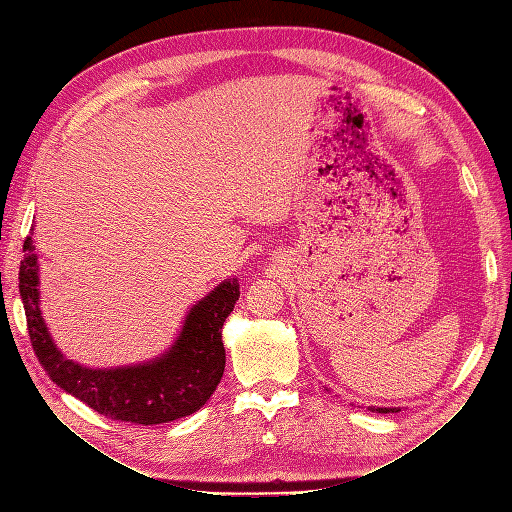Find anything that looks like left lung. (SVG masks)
I'll return each mask as SVG.
<instances>
[{
  "label": "left lung",
  "mask_w": 512,
  "mask_h": 512,
  "mask_svg": "<svg viewBox=\"0 0 512 512\" xmlns=\"http://www.w3.org/2000/svg\"><path fill=\"white\" fill-rule=\"evenodd\" d=\"M371 412H384L386 414V412H393V410L391 408H371Z\"/></svg>",
  "instance_id": "obj_1"
}]
</instances>
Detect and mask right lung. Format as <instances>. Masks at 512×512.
Listing matches in <instances>:
<instances>
[{
    "label": "right lung",
    "mask_w": 512,
    "mask_h": 512,
    "mask_svg": "<svg viewBox=\"0 0 512 512\" xmlns=\"http://www.w3.org/2000/svg\"><path fill=\"white\" fill-rule=\"evenodd\" d=\"M34 239L23 243L19 290L32 348L51 380L91 410L115 421L158 425L194 414L218 389L226 367L222 327L239 301V282L226 280L192 309L175 346L160 359L117 369H87L61 354L46 331L38 305Z\"/></svg>",
    "instance_id": "1"
}]
</instances>
